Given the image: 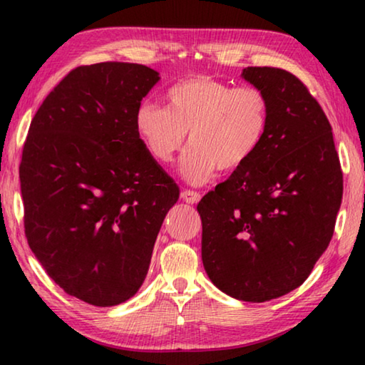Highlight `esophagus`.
<instances>
[{
	"label": "esophagus",
	"instance_id": "obj_1",
	"mask_svg": "<svg viewBox=\"0 0 365 365\" xmlns=\"http://www.w3.org/2000/svg\"><path fill=\"white\" fill-rule=\"evenodd\" d=\"M182 197L187 202H190V205H193V202L196 201V193H195V191H190V190L188 191H183Z\"/></svg>",
	"mask_w": 365,
	"mask_h": 365
}]
</instances>
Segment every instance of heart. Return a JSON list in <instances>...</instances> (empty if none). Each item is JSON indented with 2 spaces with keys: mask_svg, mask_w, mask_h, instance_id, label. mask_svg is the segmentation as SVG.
Wrapping results in <instances>:
<instances>
[{
  "mask_svg": "<svg viewBox=\"0 0 365 365\" xmlns=\"http://www.w3.org/2000/svg\"><path fill=\"white\" fill-rule=\"evenodd\" d=\"M246 150H248V143H246V140L240 135L237 127H235L232 122L224 120L222 127L219 128V132L215 133V137L212 138L211 150H206V154L207 158H212L214 154L215 160H235L242 156ZM172 228H174L175 232L178 230L177 225H172Z\"/></svg>",
  "mask_w": 365,
  "mask_h": 365,
  "instance_id": "b5f03b06",
  "label": "heart"
}]
</instances>
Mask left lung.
Masks as SVG:
<instances>
[{
    "label": "left lung",
    "mask_w": 365,
    "mask_h": 365,
    "mask_svg": "<svg viewBox=\"0 0 365 365\" xmlns=\"http://www.w3.org/2000/svg\"><path fill=\"white\" fill-rule=\"evenodd\" d=\"M159 82L143 64L80 66L36 110L19 165L30 250L67 294L117 306L138 292L180 188L138 132Z\"/></svg>",
    "instance_id": "left-lung-1"
}]
</instances>
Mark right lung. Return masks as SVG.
Returning a JSON list of instances; mask_svg holds the SVG:
<instances>
[{
    "instance_id": "obj_1",
    "label": "right lung",
    "mask_w": 365,
    "mask_h": 365,
    "mask_svg": "<svg viewBox=\"0 0 365 365\" xmlns=\"http://www.w3.org/2000/svg\"><path fill=\"white\" fill-rule=\"evenodd\" d=\"M265 125L233 174L197 205L202 264L232 298L264 302L298 288L322 256L343 197V172L322 108L299 78L246 67Z\"/></svg>"
}]
</instances>
